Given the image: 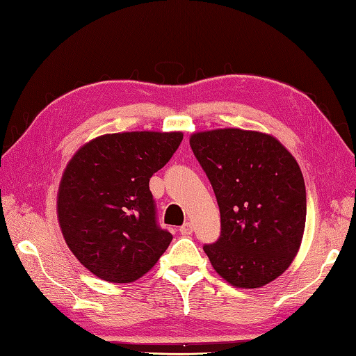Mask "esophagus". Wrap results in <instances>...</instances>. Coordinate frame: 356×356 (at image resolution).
<instances>
[{
	"label": "esophagus",
	"mask_w": 356,
	"mask_h": 356,
	"mask_svg": "<svg viewBox=\"0 0 356 356\" xmlns=\"http://www.w3.org/2000/svg\"><path fill=\"white\" fill-rule=\"evenodd\" d=\"M179 232H181V234H183V235H191L192 232H193V224L188 222V221L184 222L183 226L179 227Z\"/></svg>",
	"instance_id": "1"
}]
</instances>
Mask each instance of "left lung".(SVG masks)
<instances>
[{"mask_svg":"<svg viewBox=\"0 0 356 356\" xmlns=\"http://www.w3.org/2000/svg\"><path fill=\"white\" fill-rule=\"evenodd\" d=\"M213 187L221 235L204 252L232 286L257 289L278 278L300 249L306 186L298 163L272 135L216 129L191 136Z\"/></svg>","mask_w":356,"mask_h":356,"instance_id":"left-lung-1","label":"left lung"}]
</instances>
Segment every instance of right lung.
Wrapping results in <instances>:
<instances>
[{"instance_id":"1","label":"right lung","mask_w":356,"mask_h":356,"mask_svg":"<svg viewBox=\"0 0 356 356\" xmlns=\"http://www.w3.org/2000/svg\"><path fill=\"white\" fill-rule=\"evenodd\" d=\"M181 141V132L108 134L69 161L58 191V221L72 253L98 278L132 282L169 248L172 234L158 226L149 181Z\"/></svg>"}]
</instances>
